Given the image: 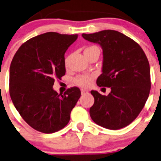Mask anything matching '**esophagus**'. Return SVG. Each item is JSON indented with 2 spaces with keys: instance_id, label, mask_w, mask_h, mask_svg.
I'll return each mask as SVG.
<instances>
[{
  "instance_id": "1",
  "label": "esophagus",
  "mask_w": 161,
  "mask_h": 161,
  "mask_svg": "<svg viewBox=\"0 0 161 161\" xmlns=\"http://www.w3.org/2000/svg\"><path fill=\"white\" fill-rule=\"evenodd\" d=\"M81 93H82V95L87 94V93H88V91L86 90V89H81Z\"/></svg>"
}]
</instances>
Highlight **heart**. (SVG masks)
<instances>
[{
    "instance_id": "obj_1",
    "label": "heart",
    "mask_w": 161,
    "mask_h": 161,
    "mask_svg": "<svg viewBox=\"0 0 161 161\" xmlns=\"http://www.w3.org/2000/svg\"><path fill=\"white\" fill-rule=\"evenodd\" d=\"M95 50H99V48L96 46L92 45V46H89L87 48H85L84 50V54L87 55L88 53H90V52H93ZM69 59H70V56H67L65 58V66H68L69 62ZM92 80H93V75H79L74 79V82L76 85L81 86V87H89V86L92 84Z\"/></svg>"
}]
</instances>
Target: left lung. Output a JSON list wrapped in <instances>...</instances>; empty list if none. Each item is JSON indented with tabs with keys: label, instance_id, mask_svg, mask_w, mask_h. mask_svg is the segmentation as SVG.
<instances>
[{
	"label": "left lung",
	"instance_id": "1",
	"mask_svg": "<svg viewBox=\"0 0 161 161\" xmlns=\"http://www.w3.org/2000/svg\"><path fill=\"white\" fill-rule=\"evenodd\" d=\"M82 36L102 48V74L96 83L111 89L108 96L91 91L95 99L89 109L91 118L106 129L125 127L137 117L148 99L151 86L148 59L136 42L119 31L103 30Z\"/></svg>",
	"mask_w": 161,
	"mask_h": 161
}]
</instances>
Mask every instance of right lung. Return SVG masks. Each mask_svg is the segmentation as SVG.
Returning a JSON list of instances; mask_svg holds the SVG:
<instances>
[{
    "mask_svg": "<svg viewBox=\"0 0 161 161\" xmlns=\"http://www.w3.org/2000/svg\"><path fill=\"white\" fill-rule=\"evenodd\" d=\"M78 35L47 32L23 44L10 66L9 92L14 106L33 129L52 133L65 127L80 98V89L62 94L53 89L65 74V53Z\"/></svg>",
    "mask_w": 161,
    "mask_h": 161,
    "instance_id": "obj_1",
    "label": "right lung"
}]
</instances>
